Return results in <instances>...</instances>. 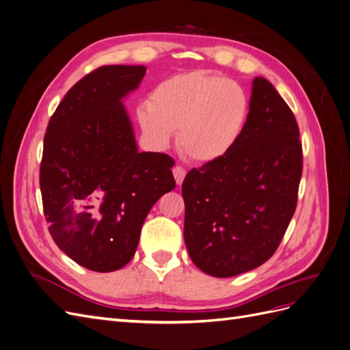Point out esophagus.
Instances as JSON below:
<instances>
[{
  "instance_id": "1",
  "label": "esophagus",
  "mask_w": 350,
  "mask_h": 350,
  "mask_svg": "<svg viewBox=\"0 0 350 350\" xmlns=\"http://www.w3.org/2000/svg\"><path fill=\"white\" fill-rule=\"evenodd\" d=\"M172 172H174V176H175V181H176V184H178V185H181V184L184 183V178H185V175H187L185 169H184L183 166H175Z\"/></svg>"
}]
</instances>
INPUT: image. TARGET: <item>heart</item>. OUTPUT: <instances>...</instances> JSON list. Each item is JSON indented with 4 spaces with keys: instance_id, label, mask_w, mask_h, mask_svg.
Segmentation results:
<instances>
[{
    "instance_id": "1",
    "label": "heart",
    "mask_w": 350,
    "mask_h": 350,
    "mask_svg": "<svg viewBox=\"0 0 350 350\" xmlns=\"http://www.w3.org/2000/svg\"><path fill=\"white\" fill-rule=\"evenodd\" d=\"M248 113V98L239 84L207 71H189L159 83L149 103L137 111V120L154 149H166L178 129L179 150L210 163L237 146Z\"/></svg>"
}]
</instances>
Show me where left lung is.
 Instances as JSON below:
<instances>
[{"label":"left lung","mask_w":350,"mask_h":350,"mask_svg":"<svg viewBox=\"0 0 350 350\" xmlns=\"http://www.w3.org/2000/svg\"><path fill=\"white\" fill-rule=\"evenodd\" d=\"M301 175L295 116L276 88L256 77L237 146L184 179V239L196 266L232 278L266 262L295 213Z\"/></svg>","instance_id":"obj_1"}]
</instances>
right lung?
<instances>
[{"instance_id": "add662e5", "label": "right lung", "mask_w": 350, "mask_h": 350, "mask_svg": "<svg viewBox=\"0 0 350 350\" xmlns=\"http://www.w3.org/2000/svg\"><path fill=\"white\" fill-rule=\"evenodd\" d=\"M144 66H105L67 92L51 116L40 163L49 234L80 266L109 273L134 257L150 208L175 188L174 159L139 152L124 99Z\"/></svg>"}]
</instances>
